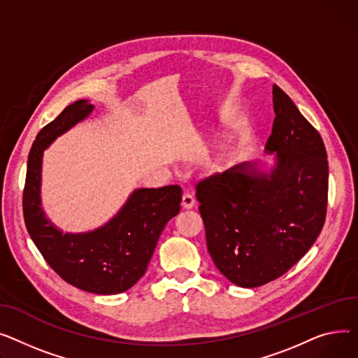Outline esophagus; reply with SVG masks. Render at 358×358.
Listing matches in <instances>:
<instances>
[{
  "mask_svg": "<svg viewBox=\"0 0 358 358\" xmlns=\"http://www.w3.org/2000/svg\"><path fill=\"white\" fill-rule=\"evenodd\" d=\"M194 205H195V196L192 194L185 192L183 196H182V206L189 209V208H192Z\"/></svg>",
  "mask_w": 358,
  "mask_h": 358,
  "instance_id": "1",
  "label": "esophagus"
}]
</instances>
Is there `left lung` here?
Masks as SVG:
<instances>
[{"label":"left lung","instance_id":"1","mask_svg":"<svg viewBox=\"0 0 358 358\" xmlns=\"http://www.w3.org/2000/svg\"><path fill=\"white\" fill-rule=\"evenodd\" d=\"M266 150L278 163L268 175L243 163L196 185L206 247L217 268L237 286L257 287L296 264L327 217L328 160L317 129L273 85Z\"/></svg>","mask_w":358,"mask_h":358}]
</instances>
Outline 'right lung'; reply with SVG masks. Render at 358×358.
Returning <instances> with one entry per match:
<instances>
[{
	"instance_id": "right-lung-1",
	"label": "right lung",
	"mask_w": 358,
	"mask_h": 358,
	"mask_svg": "<svg viewBox=\"0 0 358 358\" xmlns=\"http://www.w3.org/2000/svg\"><path fill=\"white\" fill-rule=\"evenodd\" d=\"M92 108L87 99L76 101L37 134L27 162L23 215L33 243L63 280L98 295H114L130 289L145 273L164 225L179 213L182 187L137 189L108 224L92 233L62 234L56 229L40 208L41 156Z\"/></svg>"
}]
</instances>
